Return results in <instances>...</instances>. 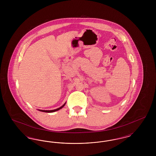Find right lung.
I'll use <instances>...</instances> for the list:
<instances>
[{
  "label": "right lung",
  "instance_id": "obj_1",
  "mask_svg": "<svg viewBox=\"0 0 156 156\" xmlns=\"http://www.w3.org/2000/svg\"><path fill=\"white\" fill-rule=\"evenodd\" d=\"M66 104V102L65 103V104H64L62 106H61L60 108H57V109H54V110H50V111H45V110H39L41 112H47V113H51V112H54L57 111H58L59 109H61V108H62L64 106H65V105Z\"/></svg>",
  "mask_w": 156,
  "mask_h": 156
}]
</instances>
